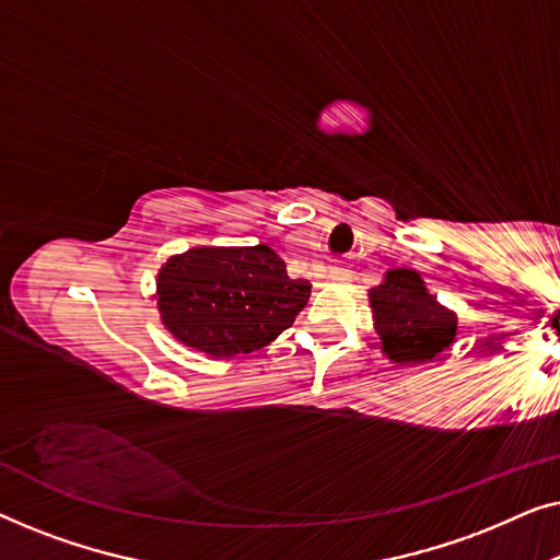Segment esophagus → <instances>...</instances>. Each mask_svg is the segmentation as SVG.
Returning a JSON list of instances; mask_svg holds the SVG:
<instances>
[{
  "label": "esophagus",
  "instance_id": "obj_1",
  "mask_svg": "<svg viewBox=\"0 0 560 560\" xmlns=\"http://www.w3.org/2000/svg\"><path fill=\"white\" fill-rule=\"evenodd\" d=\"M351 272L347 267H331V280H349Z\"/></svg>",
  "mask_w": 560,
  "mask_h": 560
}]
</instances>
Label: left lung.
Here are the masks:
<instances>
[{"label":"left lung","instance_id":"obj_1","mask_svg":"<svg viewBox=\"0 0 560 560\" xmlns=\"http://www.w3.org/2000/svg\"><path fill=\"white\" fill-rule=\"evenodd\" d=\"M382 351L397 364L431 362L456 336V316L435 301L416 270H389L370 290Z\"/></svg>","mask_w":560,"mask_h":560}]
</instances>
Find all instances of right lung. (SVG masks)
I'll return each instance as SVG.
<instances>
[{"label":"right lung","mask_w":560,"mask_h":560,"mask_svg":"<svg viewBox=\"0 0 560 560\" xmlns=\"http://www.w3.org/2000/svg\"><path fill=\"white\" fill-rule=\"evenodd\" d=\"M311 298L267 247H196L158 275V308L175 339L211 357L249 354L293 326Z\"/></svg>","instance_id":"1"}]
</instances>
